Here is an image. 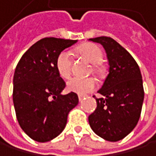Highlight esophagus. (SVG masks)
Instances as JSON below:
<instances>
[{"label": "esophagus", "instance_id": "obj_1", "mask_svg": "<svg viewBox=\"0 0 156 156\" xmlns=\"http://www.w3.org/2000/svg\"><path fill=\"white\" fill-rule=\"evenodd\" d=\"M83 98H84V96H82V95H79V96H78V100H79V101H82Z\"/></svg>", "mask_w": 156, "mask_h": 156}]
</instances>
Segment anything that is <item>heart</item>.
Returning <instances> with one entry per match:
<instances>
[{"label": "heart", "instance_id": "heart-1", "mask_svg": "<svg viewBox=\"0 0 156 156\" xmlns=\"http://www.w3.org/2000/svg\"><path fill=\"white\" fill-rule=\"evenodd\" d=\"M78 54L94 64V69L98 70V63L102 59V51L94 44H85L78 48ZM56 69L58 75L63 78H68L71 75L72 70V58L69 51L63 50L57 56ZM97 86V81L94 78H70L67 83V87L69 91L75 92L79 95L86 94L93 90Z\"/></svg>", "mask_w": 156, "mask_h": 156}]
</instances>
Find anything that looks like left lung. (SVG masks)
<instances>
[{"instance_id":"1","label":"left lung","mask_w":156,"mask_h":156,"mask_svg":"<svg viewBox=\"0 0 156 156\" xmlns=\"http://www.w3.org/2000/svg\"><path fill=\"white\" fill-rule=\"evenodd\" d=\"M106 50L108 74L98 91L97 108L88 116L92 130L110 142L125 138L140 118L144 92L140 69L131 54L110 37L89 39Z\"/></svg>"}]
</instances>
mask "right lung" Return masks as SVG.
Returning <instances> with one entry per match:
<instances>
[{
  "mask_svg": "<svg viewBox=\"0 0 156 156\" xmlns=\"http://www.w3.org/2000/svg\"><path fill=\"white\" fill-rule=\"evenodd\" d=\"M77 41L44 38L30 48L17 64L13 76V104L21 129L33 140L57 137L67 125L68 115L78 104V95H62L65 81L56 69L58 53Z\"/></svg>",
  "mask_w": 156,
  "mask_h": 156,
  "instance_id": "right-lung-1",
  "label": "right lung"
}]
</instances>
